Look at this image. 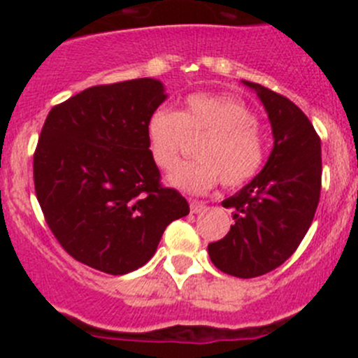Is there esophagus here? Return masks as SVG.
<instances>
[{"label": "esophagus", "mask_w": 358, "mask_h": 358, "mask_svg": "<svg viewBox=\"0 0 358 358\" xmlns=\"http://www.w3.org/2000/svg\"><path fill=\"white\" fill-rule=\"evenodd\" d=\"M204 209H206L204 202H199V201L190 202V213H194V215H197V213H202Z\"/></svg>", "instance_id": "esophagus-1"}]
</instances>
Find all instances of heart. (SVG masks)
<instances>
[{
	"instance_id": "b5f03b06",
	"label": "heart",
	"mask_w": 358,
	"mask_h": 358,
	"mask_svg": "<svg viewBox=\"0 0 358 358\" xmlns=\"http://www.w3.org/2000/svg\"><path fill=\"white\" fill-rule=\"evenodd\" d=\"M187 135H206L196 161H182L169 171L168 183L189 194H204L222 180L241 187L255 178L265 161V138L255 112L232 95L196 93L182 110L159 107L147 121V140L154 162L171 168Z\"/></svg>"
}]
</instances>
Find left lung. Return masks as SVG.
I'll return each mask as SVG.
<instances>
[{"instance_id": "8db88e82", "label": "left lung", "mask_w": 358, "mask_h": 358, "mask_svg": "<svg viewBox=\"0 0 358 358\" xmlns=\"http://www.w3.org/2000/svg\"><path fill=\"white\" fill-rule=\"evenodd\" d=\"M243 83L268 114L273 149L262 171L223 201L236 223L208 252L218 270L251 279L282 265L308 232L320 197L322 157L319 135L298 106L265 86Z\"/></svg>"}]
</instances>
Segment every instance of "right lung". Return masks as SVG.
<instances>
[{"label": "right lung", "mask_w": 358, "mask_h": 358, "mask_svg": "<svg viewBox=\"0 0 358 358\" xmlns=\"http://www.w3.org/2000/svg\"><path fill=\"white\" fill-rule=\"evenodd\" d=\"M152 78L92 86L50 110L34 152L36 197L78 262L124 275L145 265L189 202L159 183L147 121L166 100Z\"/></svg>", "instance_id": "1"}]
</instances>
